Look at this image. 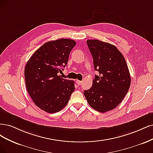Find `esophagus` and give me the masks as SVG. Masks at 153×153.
<instances>
[{"label":"esophagus","mask_w":153,"mask_h":153,"mask_svg":"<svg viewBox=\"0 0 153 153\" xmlns=\"http://www.w3.org/2000/svg\"><path fill=\"white\" fill-rule=\"evenodd\" d=\"M83 81H79V80H76V83L78 85H82Z\"/></svg>","instance_id":"34e87169"}]
</instances>
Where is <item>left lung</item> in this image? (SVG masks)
<instances>
[{
  "label": "left lung",
  "instance_id": "1",
  "mask_svg": "<svg viewBox=\"0 0 153 153\" xmlns=\"http://www.w3.org/2000/svg\"><path fill=\"white\" fill-rule=\"evenodd\" d=\"M93 58L95 75L90 89L84 91L89 105L95 110L105 112L122 102L131 83L130 72L122 53L111 44L97 39L88 40Z\"/></svg>",
  "mask_w": 153,
  "mask_h": 153
}]
</instances>
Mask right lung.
I'll use <instances>...</instances> for the list:
<instances>
[{
	"mask_svg": "<svg viewBox=\"0 0 153 153\" xmlns=\"http://www.w3.org/2000/svg\"><path fill=\"white\" fill-rule=\"evenodd\" d=\"M75 41L60 39L46 42L35 51L25 68L26 88L41 110L55 113L65 107L74 91V81L58 76L67 64Z\"/></svg>",
	"mask_w": 153,
	"mask_h": 153,
	"instance_id": "obj_1",
	"label": "right lung"
}]
</instances>
